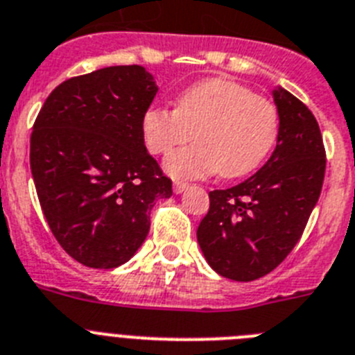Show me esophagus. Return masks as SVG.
<instances>
[{"instance_id":"esophagus-1","label":"esophagus","mask_w":355,"mask_h":355,"mask_svg":"<svg viewBox=\"0 0 355 355\" xmlns=\"http://www.w3.org/2000/svg\"><path fill=\"white\" fill-rule=\"evenodd\" d=\"M189 187V184L187 182H175L173 184V191L177 193V195H180V193H184Z\"/></svg>"}]
</instances>
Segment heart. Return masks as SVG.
I'll list each match as a JSON object with an SVG mask.
<instances>
[{"label":"heart","instance_id":"1","mask_svg":"<svg viewBox=\"0 0 355 355\" xmlns=\"http://www.w3.org/2000/svg\"><path fill=\"white\" fill-rule=\"evenodd\" d=\"M141 132L148 151L166 155L191 139L196 142L164 160L175 178L245 177L270 153L279 133L272 101L229 79H205L178 95L177 108L150 106Z\"/></svg>","mask_w":355,"mask_h":355}]
</instances>
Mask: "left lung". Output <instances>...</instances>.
I'll return each mask as SVG.
<instances>
[{
	"instance_id": "left-lung-1",
	"label": "left lung",
	"mask_w": 355,
	"mask_h": 355,
	"mask_svg": "<svg viewBox=\"0 0 355 355\" xmlns=\"http://www.w3.org/2000/svg\"><path fill=\"white\" fill-rule=\"evenodd\" d=\"M279 133L270 159L229 189L209 193L196 229L205 260L220 276L252 282L274 270L302 238L324 178V146L312 112L291 92L272 90Z\"/></svg>"
}]
</instances>
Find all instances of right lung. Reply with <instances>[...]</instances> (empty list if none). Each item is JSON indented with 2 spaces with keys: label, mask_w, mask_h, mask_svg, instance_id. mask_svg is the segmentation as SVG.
Masks as SVG:
<instances>
[{
  "label": "right lung",
  "mask_w": 355,
  "mask_h": 355,
  "mask_svg": "<svg viewBox=\"0 0 355 355\" xmlns=\"http://www.w3.org/2000/svg\"><path fill=\"white\" fill-rule=\"evenodd\" d=\"M157 92L144 67L101 68L61 83L35 119L41 209L59 245L86 267L126 263L150 233L155 200L173 195L141 132Z\"/></svg>",
  "instance_id": "right-lung-1"
}]
</instances>
